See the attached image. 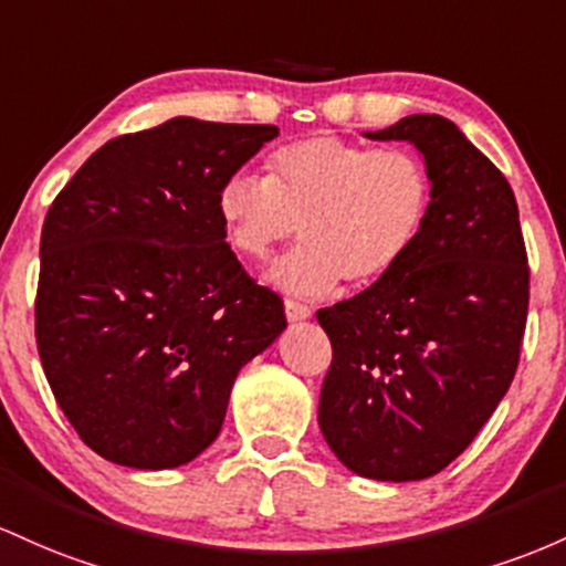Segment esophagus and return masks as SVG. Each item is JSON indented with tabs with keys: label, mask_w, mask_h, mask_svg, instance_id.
<instances>
[{
	"label": "esophagus",
	"mask_w": 566,
	"mask_h": 566,
	"mask_svg": "<svg viewBox=\"0 0 566 566\" xmlns=\"http://www.w3.org/2000/svg\"><path fill=\"white\" fill-rule=\"evenodd\" d=\"M310 315H313V310H310L307 304H302V302H296V300H285V317H289L291 323L307 321Z\"/></svg>",
	"instance_id": "esophagus-1"
}]
</instances>
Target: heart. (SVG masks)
Here are the masks:
<instances>
[{
	"instance_id": "obj_1",
	"label": "heart",
	"mask_w": 566,
	"mask_h": 566,
	"mask_svg": "<svg viewBox=\"0 0 566 566\" xmlns=\"http://www.w3.org/2000/svg\"><path fill=\"white\" fill-rule=\"evenodd\" d=\"M433 208L428 163L406 146H371L310 136L272 151L264 179L234 174L216 211L243 256H270L304 240L270 270L291 294L323 296L339 281L368 289L406 262Z\"/></svg>"
}]
</instances>
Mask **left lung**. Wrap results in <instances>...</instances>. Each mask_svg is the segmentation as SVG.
Wrapping results in <instances>:
<instances>
[{
  "label": "left lung",
  "mask_w": 566,
  "mask_h": 566,
  "mask_svg": "<svg viewBox=\"0 0 566 566\" xmlns=\"http://www.w3.org/2000/svg\"><path fill=\"white\" fill-rule=\"evenodd\" d=\"M374 142H411L433 176L420 243L385 281L317 310L332 339L317 424L353 473L420 481L457 460L503 401L530 310L511 184L441 114Z\"/></svg>",
  "instance_id": "8db88e82"
}]
</instances>
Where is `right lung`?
<instances>
[{
  "mask_svg": "<svg viewBox=\"0 0 566 566\" xmlns=\"http://www.w3.org/2000/svg\"><path fill=\"white\" fill-rule=\"evenodd\" d=\"M275 125L176 117L87 157L42 224L36 350L55 401L95 454L138 471L195 460L234 377L285 328L216 211Z\"/></svg>",
  "mask_w": 566,
  "mask_h": 566,
  "instance_id": "right-lung-1",
  "label": "right lung"
}]
</instances>
